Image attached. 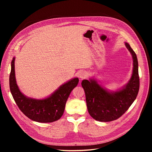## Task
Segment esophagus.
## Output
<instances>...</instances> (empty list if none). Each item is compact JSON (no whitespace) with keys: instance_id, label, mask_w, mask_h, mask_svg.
<instances>
[{"instance_id":"obj_1","label":"esophagus","mask_w":152,"mask_h":152,"mask_svg":"<svg viewBox=\"0 0 152 152\" xmlns=\"http://www.w3.org/2000/svg\"><path fill=\"white\" fill-rule=\"evenodd\" d=\"M87 75V73L86 72H85V71H80L79 72V77L80 78V79H85V78H86Z\"/></svg>"}]
</instances>
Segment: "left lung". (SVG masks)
I'll use <instances>...</instances> for the list:
<instances>
[{
    "label": "left lung",
    "mask_w": 152,
    "mask_h": 152,
    "mask_svg": "<svg viewBox=\"0 0 152 152\" xmlns=\"http://www.w3.org/2000/svg\"><path fill=\"white\" fill-rule=\"evenodd\" d=\"M133 59V71L130 80L122 89L110 92L99 85L94 79L83 80L87 107L90 115L96 121L110 122L121 117L136 99L140 89L138 62L136 54L126 42Z\"/></svg>",
    "instance_id": "obj_1"
}]
</instances>
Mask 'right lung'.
Masks as SVG:
<instances>
[{
	"mask_svg": "<svg viewBox=\"0 0 152 152\" xmlns=\"http://www.w3.org/2000/svg\"><path fill=\"white\" fill-rule=\"evenodd\" d=\"M15 59V58H14L11 61L10 87L18 107L27 117L35 122L48 123L59 120L64 113L69 95L79 83V79L74 78L69 80L47 98L43 99L30 98L22 94L17 86Z\"/></svg>",
	"mask_w": 152,
	"mask_h": 152,
	"instance_id": "add662e5",
	"label": "right lung"
}]
</instances>
